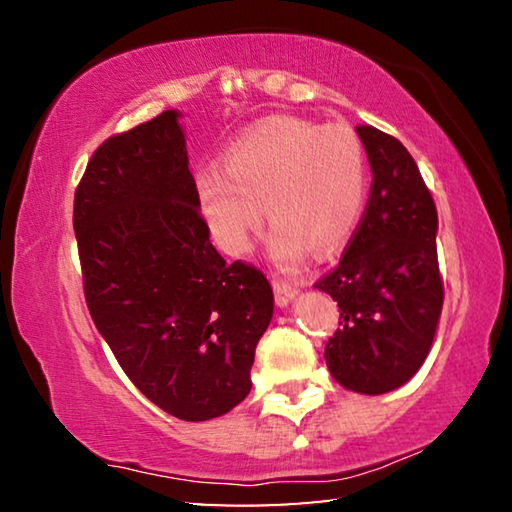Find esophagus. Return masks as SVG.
<instances>
[{"instance_id": "1", "label": "esophagus", "mask_w": 512, "mask_h": 512, "mask_svg": "<svg viewBox=\"0 0 512 512\" xmlns=\"http://www.w3.org/2000/svg\"><path fill=\"white\" fill-rule=\"evenodd\" d=\"M273 291H275L277 307H287L289 302L298 296V289L293 287L291 282L280 280V277H273Z\"/></svg>"}]
</instances>
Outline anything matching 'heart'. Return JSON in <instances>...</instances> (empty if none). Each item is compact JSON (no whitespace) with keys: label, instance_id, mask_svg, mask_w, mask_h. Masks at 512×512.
<instances>
[{"label":"heart","instance_id":"1","mask_svg":"<svg viewBox=\"0 0 512 512\" xmlns=\"http://www.w3.org/2000/svg\"><path fill=\"white\" fill-rule=\"evenodd\" d=\"M366 187L357 133L300 117L257 121L225 146L221 169L196 173V201L216 246L246 255L266 212L282 266L298 264L309 248L327 255L343 246L361 219Z\"/></svg>","mask_w":512,"mask_h":512}]
</instances>
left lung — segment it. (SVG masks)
Here are the masks:
<instances>
[{"label":"left lung","mask_w":512,"mask_h":512,"mask_svg":"<svg viewBox=\"0 0 512 512\" xmlns=\"http://www.w3.org/2000/svg\"><path fill=\"white\" fill-rule=\"evenodd\" d=\"M372 185L339 266L316 284L341 309L325 361L348 391L384 395L427 359L443 311L438 212L411 153L395 137L359 126Z\"/></svg>","instance_id":"8db88e82"}]
</instances>
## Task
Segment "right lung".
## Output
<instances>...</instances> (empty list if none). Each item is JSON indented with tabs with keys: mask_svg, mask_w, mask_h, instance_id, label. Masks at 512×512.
I'll return each instance as SVG.
<instances>
[{
	"mask_svg": "<svg viewBox=\"0 0 512 512\" xmlns=\"http://www.w3.org/2000/svg\"><path fill=\"white\" fill-rule=\"evenodd\" d=\"M74 232L94 325L155 406L203 422L246 400L273 289L212 246L178 110L94 151Z\"/></svg>",
	"mask_w": 512,
	"mask_h": 512,
	"instance_id": "obj_1",
	"label": "right lung"
}]
</instances>
